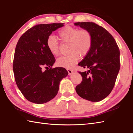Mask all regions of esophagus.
Here are the masks:
<instances>
[{
  "mask_svg": "<svg viewBox=\"0 0 133 133\" xmlns=\"http://www.w3.org/2000/svg\"><path fill=\"white\" fill-rule=\"evenodd\" d=\"M67 71H68V73L69 75H71L72 73L73 72V70H71V69H67Z\"/></svg>",
  "mask_w": 133,
  "mask_h": 133,
  "instance_id": "34e87169",
  "label": "esophagus"
}]
</instances>
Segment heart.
I'll return each instance as SVG.
<instances>
[{
    "label": "heart",
    "mask_w": 133,
    "mask_h": 133,
    "mask_svg": "<svg viewBox=\"0 0 133 133\" xmlns=\"http://www.w3.org/2000/svg\"><path fill=\"white\" fill-rule=\"evenodd\" d=\"M58 36L63 43H69V51L70 52L57 59L56 64L58 66L72 68L79 59V54L86 55L91 49L92 38L88 30L67 26L59 31ZM46 45L52 55L56 56L59 54V42L54 36H50L47 38Z\"/></svg>",
    "instance_id": "b5f03b06"
}]
</instances>
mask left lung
I'll return each mask as SVG.
<instances>
[{
	"instance_id": "1",
	"label": "left lung",
	"mask_w": 133,
	"mask_h": 133,
	"mask_svg": "<svg viewBox=\"0 0 133 133\" xmlns=\"http://www.w3.org/2000/svg\"><path fill=\"white\" fill-rule=\"evenodd\" d=\"M74 24L88 30L92 38L91 49L78 63L89 70L79 71L82 81L76 86V92L84 99L101 101L110 94L115 85L121 65L119 47L113 36L95 23L77 22Z\"/></svg>"
}]
</instances>
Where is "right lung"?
Masks as SVG:
<instances>
[{
  "label": "right lung",
  "instance_id": "obj_1",
  "mask_svg": "<svg viewBox=\"0 0 133 133\" xmlns=\"http://www.w3.org/2000/svg\"><path fill=\"white\" fill-rule=\"evenodd\" d=\"M63 24L35 25L17 43L13 61L14 77L20 91L31 102L42 104L52 99L58 92L61 81L68 75L63 67L52 68L55 59L46 45L52 32ZM43 67L48 70L44 72Z\"/></svg>",
  "mask_w": 133,
  "mask_h": 133
}]
</instances>
